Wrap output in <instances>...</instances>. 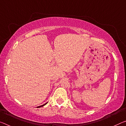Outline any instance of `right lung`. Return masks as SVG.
<instances>
[{
  "label": "right lung",
  "instance_id": "1",
  "mask_svg": "<svg viewBox=\"0 0 126 126\" xmlns=\"http://www.w3.org/2000/svg\"><path fill=\"white\" fill-rule=\"evenodd\" d=\"M47 104V103H45V104H44V105H41V106H39V107H37V108H40V107H43V106H44V105H45V104Z\"/></svg>",
  "mask_w": 126,
  "mask_h": 126
}]
</instances>
